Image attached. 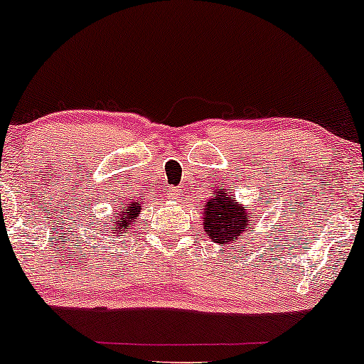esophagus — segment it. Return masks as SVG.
<instances>
[{"mask_svg":"<svg viewBox=\"0 0 364 364\" xmlns=\"http://www.w3.org/2000/svg\"><path fill=\"white\" fill-rule=\"evenodd\" d=\"M167 198H171V200H179V190L176 188L167 190Z\"/></svg>","mask_w":364,"mask_h":364,"instance_id":"1","label":"esophagus"}]
</instances>
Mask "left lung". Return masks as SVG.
<instances>
[{
    "label": "left lung",
    "mask_w": 364,
    "mask_h": 364,
    "mask_svg": "<svg viewBox=\"0 0 364 364\" xmlns=\"http://www.w3.org/2000/svg\"><path fill=\"white\" fill-rule=\"evenodd\" d=\"M200 210L203 231L218 245L226 247L242 238L247 231L254 233V228H250L254 215H250V209L235 200L231 190H215Z\"/></svg>",
    "instance_id": "1"
}]
</instances>
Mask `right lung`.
<instances>
[{
  "label": "right lung",
  "mask_w": 364,
  "mask_h": 364,
  "mask_svg": "<svg viewBox=\"0 0 364 364\" xmlns=\"http://www.w3.org/2000/svg\"><path fill=\"white\" fill-rule=\"evenodd\" d=\"M141 209L143 203L139 200L129 198V202H121L117 205V209L114 210V218H110L109 223H107L105 233H110L115 237V235H121L124 231H129L131 226L136 225L138 215L141 213Z\"/></svg>",
  "instance_id": "add662e5"
}]
</instances>
